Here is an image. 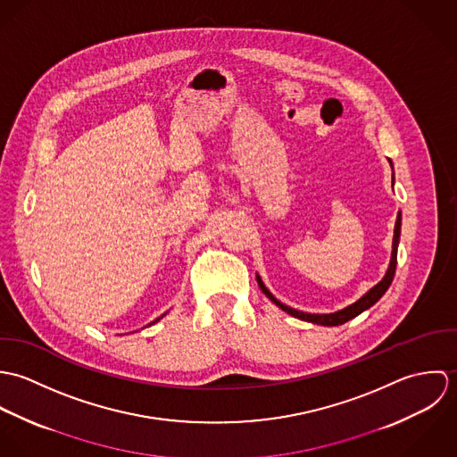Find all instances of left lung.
Returning <instances> with one entry per match:
<instances>
[{"mask_svg": "<svg viewBox=\"0 0 457 457\" xmlns=\"http://www.w3.org/2000/svg\"><path fill=\"white\" fill-rule=\"evenodd\" d=\"M392 185H394V178H392ZM399 236H401V212H397V220H395V227H394V239H392V255L391 263H389V269L386 272V276L382 278L380 283H377L371 290H368L359 301H355L353 304L339 310V312H334V313H327V315H319V313H304V312H299V310H294L283 303H279L269 290L267 287L263 285V281L261 279V276L257 274V281H259V287H261L262 292L278 306L281 308L283 312H287L288 315L299 319V320H304V322H312V324H319V326H341L352 319H355L357 315H361L362 312H366L368 308H371L386 292L387 288L391 287L392 279H394V272H395V263H397V245H399Z\"/></svg>", "mask_w": 457, "mask_h": 457, "instance_id": "obj_1", "label": "left lung"}]
</instances>
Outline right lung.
<instances>
[{
  "mask_svg": "<svg viewBox=\"0 0 457 457\" xmlns=\"http://www.w3.org/2000/svg\"><path fill=\"white\" fill-rule=\"evenodd\" d=\"M160 319H162V317H160ZM160 319H156V320H154V322H158V320H160ZM154 322H153V324H154ZM149 326H151V324H149Z\"/></svg>",
  "mask_w": 457,
  "mask_h": 457,
  "instance_id": "obj_1",
  "label": "right lung"
}]
</instances>
